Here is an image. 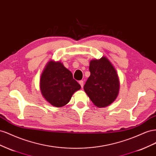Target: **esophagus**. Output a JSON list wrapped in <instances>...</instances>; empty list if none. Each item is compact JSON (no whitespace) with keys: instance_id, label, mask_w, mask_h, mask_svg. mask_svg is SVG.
Wrapping results in <instances>:
<instances>
[{"instance_id":"1","label":"esophagus","mask_w":156,"mask_h":156,"mask_svg":"<svg viewBox=\"0 0 156 156\" xmlns=\"http://www.w3.org/2000/svg\"><path fill=\"white\" fill-rule=\"evenodd\" d=\"M79 83H80V85L81 86V87H83V80H80L79 82Z\"/></svg>"}]
</instances>
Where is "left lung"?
Returning a JSON list of instances; mask_svg holds the SVG:
<instances>
[{"label": "left lung", "mask_w": 156, "mask_h": 156, "mask_svg": "<svg viewBox=\"0 0 156 156\" xmlns=\"http://www.w3.org/2000/svg\"><path fill=\"white\" fill-rule=\"evenodd\" d=\"M90 76L83 90L91 101L99 108L106 107L115 100L119 89L116 70L105 57L90 61Z\"/></svg>", "instance_id": "obj_1"}]
</instances>
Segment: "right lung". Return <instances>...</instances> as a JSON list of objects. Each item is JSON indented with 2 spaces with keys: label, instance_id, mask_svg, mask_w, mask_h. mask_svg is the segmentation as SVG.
Instances as JSON below:
<instances>
[{
  "label": "right lung",
  "instance_id": "1",
  "mask_svg": "<svg viewBox=\"0 0 156 156\" xmlns=\"http://www.w3.org/2000/svg\"><path fill=\"white\" fill-rule=\"evenodd\" d=\"M40 87L42 96L55 107L67 104L75 91L81 88L73 74L59 61H49L41 75Z\"/></svg>",
  "mask_w": 156,
  "mask_h": 156
}]
</instances>
